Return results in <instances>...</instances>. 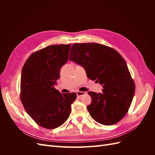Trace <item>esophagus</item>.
Returning <instances> with one entry per match:
<instances>
[{
	"mask_svg": "<svg viewBox=\"0 0 155 155\" xmlns=\"http://www.w3.org/2000/svg\"><path fill=\"white\" fill-rule=\"evenodd\" d=\"M85 94H86V92H81V91H78V92H77V96H78V97H81V96L85 95Z\"/></svg>",
	"mask_w": 155,
	"mask_h": 155,
	"instance_id": "obj_1",
	"label": "esophagus"
}]
</instances>
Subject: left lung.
<instances>
[{"label": "left lung", "mask_w": 155, "mask_h": 155, "mask_svg": "<svg viewBox=\"0 0 155 155\" xmlns=\"http://www.w3.org/2000/svg\"><path fill=\"white\" fill-rule=\"evenodd\" d=\"M69 59L83 66L89 79L103 85L101 93L88 92L92 98L87 106L91 116L102 125L118 123L127 113L135 92L122 56L107 46L84 43L73 45Z\"/></svg>", "instance_id": "8db88e82"}]
</instances>
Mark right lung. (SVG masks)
I'll use <instances>...</instances> for the list:
<instances>
[{
  "label": "right lung",
  "instance_id": "add662e5",
  "mask_svg": "<svg viewBox=\"0 0 155 155\" xmlns=\"http://www.w3.org/2000/svg\"><path fill=\"white\" fill-rule=\"evenodd\" d=\"M70 47V44L54 45L36 51L22 67L21 100L28 114L42 127L54 129L63 124L77 97L75 92L61 94L54 87Z\"/></svg>",
  "mask_w": 155,
  "mask_h": 155
}]
</instances>
